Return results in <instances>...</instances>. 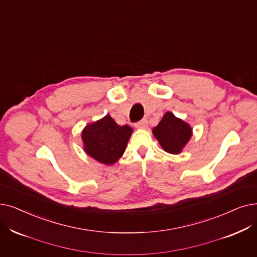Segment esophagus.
Instances as JSON below:
<instances>
[{
    "instance_id": "1",
    "label": "esophagus",
    "mask_w": 257,
    "mask_h": 257,
    "mask_svg": "<svg viewBox=\"0 0 257 257\" xmlns=\"http://www.w3.org/2000/svg\"><path fill=\"white\" fill-rule=\"evenodd\" d=\"M147 119H142V120H140V121H138L137 124H136V127L137 128H140V129H145L147 127Z\"/></svg>"
}]
</instances>
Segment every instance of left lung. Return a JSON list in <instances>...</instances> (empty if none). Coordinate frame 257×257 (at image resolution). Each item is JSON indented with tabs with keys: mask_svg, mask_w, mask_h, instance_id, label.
Returning <instances> with one entry per match:
<instances>
[{
	"mask_svg": "<svg viewBox=\"0 0 257 257\" xmlns=\"http://www.w3.org/2000/svg\"><path fill=\"white\" fill-rule=\"evenodd\" d=\"M152 132L162 148L171 154L181 153L192 137L190 125L171 112L164 114L162 120L153 128Z\"/></svg>",
	"mask_w": 257,
	"mask_h": 257,
	"instance_id": "1",
	"label": "left lung"
}]
</instances>
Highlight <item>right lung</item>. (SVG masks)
<instances>
[{
  "label": "right lung",
  "mask_w": 257,
  "mask_h": 257,
  "mask_svg": "<svg viewBox=\"0 0 257 257\" xmlns=\"http://www.w3.org/2000/svg\"><path fill=\"white\" fill-rule=\"evenodd\" d=\"M132 131L130 126H119L107 114L84 128L82 132L84 150L95 161L112 165L124 154Z\"/></svg>",
  "instance_id": "right-lung-1"
}]
</instances>
